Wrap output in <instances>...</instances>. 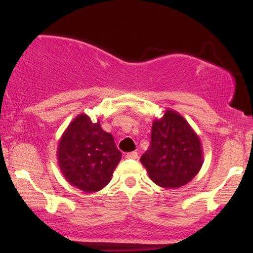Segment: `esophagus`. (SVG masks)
<instances>
[{
	"mask_svg": "<svg viewBox=\"0 0 253 253\" xmlns=\"http://www.w3.org/2000/svg\"><path fill=\"white\" fill-rule=\"evenodd\" d=\"M126 157L127 159H132V160H136V159L138 158V153H137V152H130V153H127Z\"/></svg>",
	"mask_w": 253,
	"mask_h": 253,
	"instance_id": "obj_1",
	"label": "esophagus"
}]
</instances>
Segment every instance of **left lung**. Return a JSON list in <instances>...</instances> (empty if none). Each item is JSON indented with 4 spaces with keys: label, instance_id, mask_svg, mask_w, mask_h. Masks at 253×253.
<instances>
[{
    "label": "left lung",
    "instance_id": "obj_1",
    "mask_svg": "<svg viewBox=\"0 0 253 253\" xmlns=\"http://www.w3.org/2000/svg\"><path fill=\"white\" fill-rule=\"evenodd\" d=\"M140 162L162 188H179L198 174L204 162L202 143L181 114L167 109L152 124L151 144Z\"/></svg>",
    "mask_w": 253,
    "mask_h": 253
}]
</instances>
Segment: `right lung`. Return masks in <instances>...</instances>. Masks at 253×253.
I'll use <instances>...</instances> for the list:
<instances>
[{"label":"right lung","instance_id":"obj_1","mask_svg":"<svg viewBox=\"0 0 253 253\" xmlns=\"http://www.w3.org/2000/svg\"><path fill=\"white\" fill-rule=\"evenodd\" d=\"M121 158L112 134L86 114L76 116L58 141L57 160L64 178L87 193L108 184Z\"/></svg>","mask_w":253,"mask_h":253}]
</instances>
